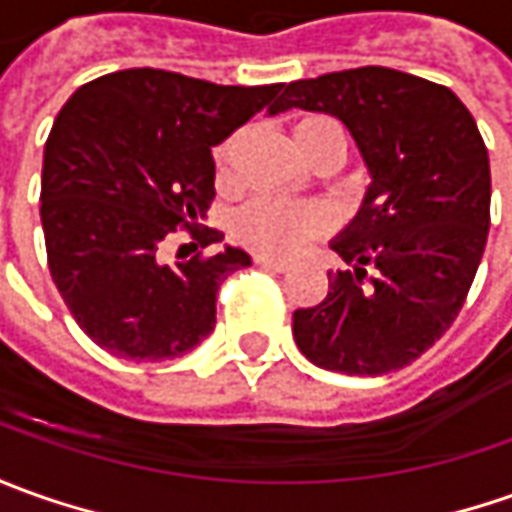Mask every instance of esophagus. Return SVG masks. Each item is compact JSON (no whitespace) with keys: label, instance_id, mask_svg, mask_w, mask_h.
<instances>
[{"label":"esophagus","instance_id":"34e87169","mask_svg":"<svg viewBox=\"0 0 512 512\" xmlns=\"http://www.w3.org/2000/svg\"><path fill=\"white\" fill-rule=\"evenodd\" d=\"M255 263H257V266H263V269L277 271V274H285V271L291 269V266H288L285 260H274V257H266V255H257Z\"/></svg>","mask_w":512,"mask_h":512}]
</instances>
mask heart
Masks as SVG:
<instances>
[{
	"mask_svg": "<svg viewBox=\"0 0 512 512\" xmlns=\"http://www.w3.org/2000/svg\"><path fill=\"white\" fill-rule=\"evenodd\" d=\"M291 134H294L297 151L305 159L314 154L316 148H325V145H333L344 159L347 137H344L342 125L330 117H322V114L302 117L294 123ZM232 148H235V139L221 145V151H218L221 179L229 176ZM328 229L330 215L325 207H319V204H288V201H274V198H255V201L243 204L232 218L235 241L243 243L252 252L274 257L297 255L305 249V243L325 235Z\"/></svg>",
	"mask_w": 512,
	"mask_h": 512,
	"instance_id": "b5f03b06",
	"label": "heart"
}]
</instances>
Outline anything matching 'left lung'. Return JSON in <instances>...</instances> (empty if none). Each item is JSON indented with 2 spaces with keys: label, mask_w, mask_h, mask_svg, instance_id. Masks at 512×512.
<instances>
[{
  "label": "left lung",
  "mask_w": 512,
  "mask_h": 512,
  "mask_svg": "<svg viewBox=\"0 0 512 512\" xmlns=\"http://www.w3.org/2000/svg\"><path fill=\"white\" fill-rule=\"evenodd\" d=\"M325 111L356 139L373 184L333 241L353 271L294 311L302 356L344 375L412 364L462 311L490 229V165L471 111L448 86L358 66L285 86L271 109Z\"/></svg>",
  "instance_id": "8db88e82"
}]
</instances>
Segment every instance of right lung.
Masks as SVG:
<instances>
[{"label":"right lung","mask_w":512,"mask_h":512,"mask_svg":"<svg viewBox=\"0 0 512 512\" xmlns=\"http://www.w3.org/2000/svg\"><path fill=\"white\" fill-rule=\"evenodd\" d=\"M280 86H218L142 66L83 83L58 111L41 168L47 266L97 347L168 361L210 336L218 288L252 260L227 246L165 263V243L176 229L196 249L224 238L198 224L215 198L212 148Z\"/></svg>","instance_id":"right-lung-1"}]
</instances>
